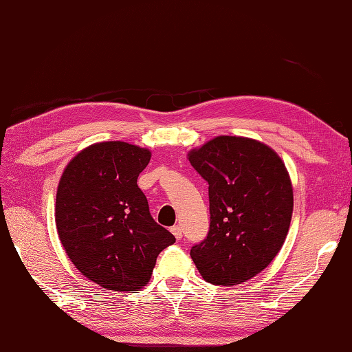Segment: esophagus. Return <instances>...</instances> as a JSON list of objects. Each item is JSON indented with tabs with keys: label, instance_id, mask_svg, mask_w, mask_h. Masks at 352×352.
<instances>
[{
	"label": "esophagus",
	"instance_id": "obj_1",
	"mask_svg": "<svg viewBox=\"0 0 352 352\" xmlns=\"http://www.w3.org/2000/svg\"><path fill=\"white\" fill-rule=\"evenodd\" d=\"M171 233H173V236L176 237V239H181L182 237V227L181 225H175V227H171Z\"/></svg>",
	"mask_w": 352,
	"mask_h": 352
}]
</instances>
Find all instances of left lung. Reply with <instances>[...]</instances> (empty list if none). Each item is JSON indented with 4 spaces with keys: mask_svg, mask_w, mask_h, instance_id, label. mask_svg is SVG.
Listing matches in <instances>:
<instances>
[{
    "mask_svg": "<svg viewBox=\"0 0 352 352\" xmlns=\"http://www.w3.org/2000/svg\"><path fill=\"white\" fill-rule=\"evenodd\" d=\"M208 182L210 231L190 251L213 285L243 283L268 267L287 239L294 197L282 157L261 141L216 136L188 151Z\"/></svg>",
    "mask_w": 352,
    "mask_h": 352,
    "instance_id": "left-lung-1",
    "label": "left lung"
}]
</instances>
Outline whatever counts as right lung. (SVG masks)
<instances>
[{
	"label": "right lung",
	"instance_id": "obj_1",
	"mask_svg": "<svg viewBox=\"0 0 352 352\" xmlns=\"http://www.w3.org/2000/svg\"><path fill=\"white\" fill-rule=\"evenodd\" d=\"M150 157L139 145L96 142L72 157L58 184L55 222L65 253L82 276L116 293L142 289L157 254L176 242L138 187Z\"/></svg>",
	"mask_w": 352,
	"mask_h": 352
}]
</instances>
